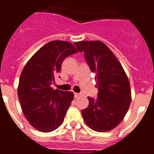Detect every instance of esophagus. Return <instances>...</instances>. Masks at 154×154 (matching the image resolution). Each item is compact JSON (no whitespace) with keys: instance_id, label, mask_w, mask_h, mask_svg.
<instances>
[{"instance_id":"1","label":"esophagus","mask_w":154,"mask_h":154,"mask_svg":"<svg viewBox=\"0 0 154 154\" xmlns=\"http://www.w3.org/2000/svg\"><path fill=\"white\" fill-rule=\"evenodd\" d=\"M80 95H81V94L79 93H74V97H75V98H77Z\"/></svg>"}]
</instances>
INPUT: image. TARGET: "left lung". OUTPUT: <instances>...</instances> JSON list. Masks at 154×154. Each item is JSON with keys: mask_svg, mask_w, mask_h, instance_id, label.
<instances>
[{"mask_svg": "<svg viewBox=\"0 0 154 154\" xmlns=\"http://www.w3.org/2000/svg\"><path fill=\"white\" fill-rule=\"evenodd\" d=\"M95 73L97 99L88 97L89 105L82 111L87 125L97 132H108L122 121L131 102L130 84L119 61L101 41L74 42Z\"/></svg>", "mask_w": 154, "mask_h": 154, "instance_id": "left-lung-1", "label": "left lung"}]
</instances>
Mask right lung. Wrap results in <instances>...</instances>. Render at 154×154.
Segmentation results:
<instances>
[{"mask_svg":"<svg viewBox=\"0 0 154 154\" xmlns=\"http://www.w3.org/2000/svg\"><path fill=\"white\" fill-rule=\"evenodd\" d=\"M76 53L77 49L69 42L51 41L31 57L21 72L18 98L26 119L37 130L52 132L63 122L73 93L54 90L51 85L63 61Z\"/></svg>","mask_w":154,"mask_h":154,"instance_id":"1","label":"right lung"}]
</instances>
